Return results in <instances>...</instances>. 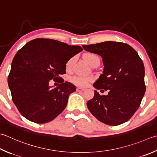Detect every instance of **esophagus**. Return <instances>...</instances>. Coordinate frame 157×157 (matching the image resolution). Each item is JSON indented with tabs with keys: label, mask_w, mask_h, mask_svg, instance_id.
Wrapping results in <instances>:
<instances>
[{
	"label": "esophagus",
	"mask_w": 157,
	"mask_h": 157,
	"mask_svg": "<svg viewBox=\"0 0 157 157\" xmlns=\"http://www.w3.org/2000/svg\"><path fill=\"white\" fill-rule=\"evenodd\" d=\"M77 91L78 92H82V91H84V88H80V87H78L77 88Z\"/></svg>",
	"instance_id": "34e87169"
}]
</instances>
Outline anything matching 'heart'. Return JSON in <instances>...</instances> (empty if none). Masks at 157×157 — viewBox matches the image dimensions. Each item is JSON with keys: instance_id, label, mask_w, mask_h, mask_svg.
Segmentation results:
<instances>
[{"instance_id": "heart-1", "label": "heart", "mask_w": 157, "mask_h": 157, "mask_svg": "<svg viewBox=\"0 0 157 157\" xmlns=\"http://www.w3.org/2000/svg\"><path fill=\"white\" fill-rule=\"evenodd\" d=\"M84 59L86 62L93 67L96 63H100V59L97 55L93 53H88L84 55ZM75 63V58H71L69 60L66 64V68L67 70H70L72 68L73 64ZM73 83L79 86H87L89 82L93 80V78H89V77H83V76H74L71 79Z\"/></svg>"}]
</instances>
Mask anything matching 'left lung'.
Returning <instances> with one entry per match:
<instances>
[{
  "instance_id": "8db88e82",
  "label": "left lung",
  "mask_w": 157,
  "mask_h": 157,
  "mask_svg": "<svg viewBox=\"0 0 157 157\" xmlns=\"http://www.w3.org/2000/svg\"><path fill=\"white\" fill-rule=\"evenodd\" d=\"M86 51L103 58V74L93 86V99L87 102L89 111L99 121L107 125L117 126L128 121L142 102L146 92L144 65L134 49L124 43L105 41L83 45Z\"/></svg>"
}]
</instances>
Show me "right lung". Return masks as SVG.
Here are the masks:
<instances>
[{
    "label": "right lung",
    "instance_id": "obj_1",
    "mask_svg": "<svg viewBox=\"0 0 157 157\" xmlns=\"http://www.w3.org/2000/svg\"><path fill=\"white\" fill-rule=\"evenodd\" d=\"M83 50L50 39H33L18 51L11 63L8 85L18 111L29 121L38 124L50 122L65 108L75 86L64 82L66 64ZM51 79L61 84L52 88Z\"/></svg>",
    "mask_w": 157,
    "mask_h": 157
}]
</instances>
